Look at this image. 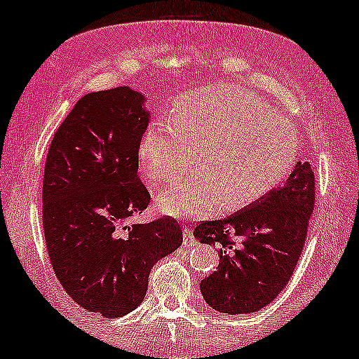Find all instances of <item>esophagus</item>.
I'll use <instances>...</instances> for the list:
<instances>
[{
  "label": "esophagus",
  "instance_id": "1",
  "mask_svg": "<svg viewBox=\"0 0 359 359\" xmlns=\"http://www.w3.org/2000/svg\"><path fill=\"white\" fill-rule=\"evenodd\" d=\"M183 245H184V247H188V248H193V247H196V245H198L193 232H191L189 229L183 230Z\"/></svg>",
  "mask_w": 359,
  "mask_h": 359
}]
</instances>
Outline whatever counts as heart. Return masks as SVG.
<instances>
[{
	"instance_id": "obj_1",
	"label": "heart",
	"mask_w": 359,
	"mask_h": 359,
	"mask_svg": "<svg viewBox=\"0 0 359 359\" xmlns=\"http://www.w3.org/2000/svg\"><path fill=\"white\" fill-rule=\"evenodd\" d=\"M158 209L171 217L203 219L262 201L291 175L299 156L292 126L274 107L235 85L191 91L171 102L166 122H151L140 139L142 170L151 183H171Z\"/></svg>"
}]
</instances>
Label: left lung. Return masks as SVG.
<instances>
[{"label":"left lung","mask_w":359,"mask_h":359,"mask_svg":"<svg viewBox=\"0 0 359 359\" xmlns=\"http://www.w3.org/2000/svg\"><path fill=\"white\" fill-rule=\"evenodd\" d=\"M313 203L311 163L297 161L286 183L264 199L225 219L201 222L194 237L217 245L220 257L217 269L201 281L204 301L229 316L257 312L273 302L296 269Z\"/></svg>","instance_id":"8db88e82"}]
</instances>
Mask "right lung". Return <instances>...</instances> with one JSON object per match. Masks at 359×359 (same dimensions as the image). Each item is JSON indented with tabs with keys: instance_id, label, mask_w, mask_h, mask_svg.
I'll return each mask as SVG.
<instances>
[{
	"instance_id": "1",
	"label": "right lung",
	"mask_w": 359,
	"mask_h": 359,
	"mask_svg": "<svg viewBox=\"0 0 359 359\" xmlns=\"http://www.w3.org/2000/svg\"><path fill=\"white\" fill-rule=\"evenodd\" d=\"M129 86L83 96L53 135L42 224L53 271L88 312L117 318L144 301L154 264L183 243L178 220L127 222L150 203L139 145L150 111Z\"/></svg>"
}]
</instances>
